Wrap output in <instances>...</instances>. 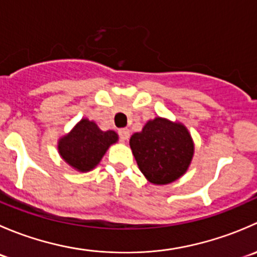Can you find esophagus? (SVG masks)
Returning <instances> with one entry per match:
<instances>
[{"label": "esophagus", "mask_w": 257, "mask_h": 257, "mask_svg": "<svg viewBox=\"0 0 257 257\" xmlns=\"http://www.w3.org/2000/svg\"><path fill=\"white\" fill-rule=\"evenodd\" d=\"M118 134H119V138H120V141L125 142V141H128L129 136H131V132H129V129L123 128V129H119Z\"/></svg>", "instance_id": "obj_1"}]
</instances>
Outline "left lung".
<instances>
[{
    "label": "left lung",
    "mask_w": 257,
    "mask_h": 257,
    "mask_svg": "<svg viewBox=\"0 0 257 257\" xmlns=\"http://www.w3.org/2000/svg\"><path fill=\"white\" fill-rule=\"evenodd\" d=\"M129 144L141 172L157 185L183 177L194 155V142L186 126L160 116L134 133Z\"/></svg>",
    "instance_id": "1"
}]
</instances>
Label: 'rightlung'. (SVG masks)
Listing matches in <instances>:
<instances>
[{
    "mask_svg": "<svg viewBox=\"0 0 257 257\" xmlns=\"http://www.w3.org/2000/svg\"><path fill=\"white\" fill-rule=\"evenodd\" d=\"M118 142L114 131L103 132L94 121L87 118L58 141V153L62 159L78 172L87 173L94 169L110 145Z\"/></svg>",
    "mask_w": 257,
    "mask_h": 257,
    "instance_id": "obj_1",
    "label": "right lung"
}]
</instances>
